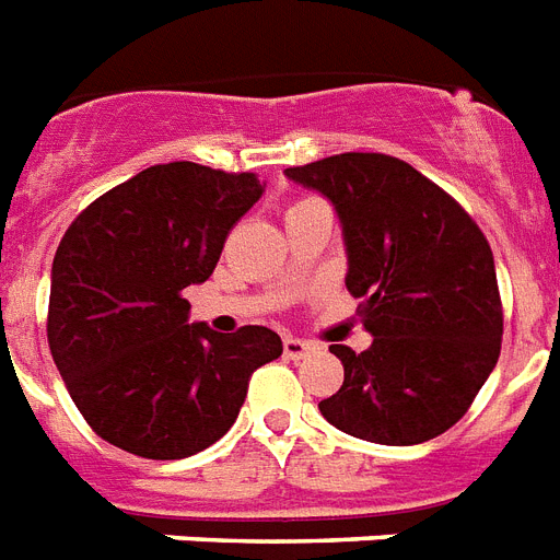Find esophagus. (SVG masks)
Returning a JSON list of instances; mask_svg holds the SVG:
<instances>
[{"mask_svg": "<svg viewBox=\"0 0 560 560\" xmlns=\"http://www.w3.org/2000/svg\"><path fill=\"white\" fill-rule=\"evenodd\" d=\"M283 352H285V358L300 360V358H306V354L312 352V343H306V340H300V337H285V340H283Z\"/></svg>", "mask_w": 560, "mask_h": 560, "instance_id": "obj_1", "label": "esophagus"}]
</instances>
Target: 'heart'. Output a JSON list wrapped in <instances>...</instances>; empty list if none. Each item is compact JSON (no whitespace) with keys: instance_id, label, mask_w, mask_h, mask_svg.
Wrapping results in <instances>:
<instances>
[{"instance_id":"obj_1","label":"heart","mask_w":560,"mask_h":560,"mask_svg":"<svg viewBox=\"0 0 560 560\" xmlns=\"http://www.w3.org/2000/svg\"><path fill=\"white\" fill-rule=\"evenodd\" d=\"M308 202H317V200H300V202H294V208H298V206H308Z\"/></svg>"}]
</instances>
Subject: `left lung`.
<instances>
[{"instance_id": "obj_1", "label": "left lung", "mask_w": 560, "mask_h": 560, "mask_svg": "<svg viewBox=\"0 0 560 560\" xmlns=\"http://www.w3.org/2000/svg\"><path fill=\"white\" fill-rule=\"evenodd\" d=\"M331 200L346 289L363 298L366 352L331 343L343 386L320 415L346 435L412 446L464 418L501 354L503 308L483 231L450 194L389 154H335L285 168Z\"/></svg>"}]
</instances>
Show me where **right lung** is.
Returning a JSON list of instances; mask_svg holds the SVG:
<instances>
[{"label": "right lung", "mask_w": 560, "mask_h": 560, "mask_svg": "<svg viewBox=\"0 0 560 560\" xmlns=\"http://www.w3.org/2000/svg\"><path fill=\"white\" fill-rule=\"evenodd\" d=\"M257 174L197 163L140 171L68 231L50 269L48 346L73 404L103 441L151 460L197 455L237 420L254 369L283 354L266 326L217 335L188 323Z\"/></svg>", "instance_id": "1"}]
</instances>
